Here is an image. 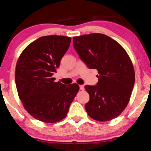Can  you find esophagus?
<instances>
[{"label":"esophagus","instance_id":"obj_1","mask_svg":"<svg viewBox=\"0 0 151 151\" xmlns=\"http://www.w3.org/2000/svg\"><path fill=\"white\" fill-rule=\"evenodd\" d=\"M80 89L82 91L84 90V85H80Z\"/></svg>","mask_w":151,"mask_h":151}]
</instances>
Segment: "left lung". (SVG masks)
Returning <instances> with one entry per match:
<instances>
[{"label":"left lung","mask_w":151,"mask_h":151,"mask_svg":"<svg viewBox=\"0 0 151 151\" xmlns=\"http://www.w3.org/2000/svg\"><path fill=\"white\" fill-rule=\"evenodd\" d=\"M73 42L80 59L99 73L96 86H84L90 96L85 104L87 114L100 122L119 116L129 102L135 83V71L127 51L102 34L73 37Z\"/></svg>","instance_id":"left-lung-1"}]
</instances>
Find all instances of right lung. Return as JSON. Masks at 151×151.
Masks as SVG:
<instances>
[{"label": "right lung", "mask_w": 151, "mask_h": 151, "mask_svg": "<svg viewBox=\"0 0 151 151\" xmlns=\"http://www.w3.org/2000/svg\"><path fill=\"white\" fill-rule=\"evenodd\" d=\"M71 39L63 36H42L24 49L16 67L18 96L25 110L35 119L55 123L65 118L79 91V85L55 82L60 60Z\"/></svg>", "instance_id": "right-lung-1"}]
</instances>
